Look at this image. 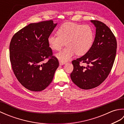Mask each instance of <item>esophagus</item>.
<instances>
[{"label": "esophagus", "mask_w": 124, "mask_h": 124, "mask_svg": "<svg viewBox=\"0 0 124 124\" xmlns=\"http://www.w3.org/2000/svg\"><path fill=\"white\" fill-rule=\"evenodd\" d=\"M59 63H60V65H63V64H65V63H63V62H59Z\"/></svg>", "instance_id": "obj_1"}]
</instances>
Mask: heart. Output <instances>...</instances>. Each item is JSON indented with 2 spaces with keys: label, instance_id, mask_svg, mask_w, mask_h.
I'll return each instance as SVG.
<instances>
[{
  "label": "heart",
  "instance_id": "1",
  "mask_svg": "<svg viewBox=\"0 0 124 124\" xmlns=\"http://www.w3.org/2000/svg\"><path fill=\"white\" fill-rule=\"evenodd\" d=\"M57 35L51 34L47 41L53 50H59L66 44L67 47L56 54L60 62L65 63L76 53L80 56L91 48L94 40L93 29L89 25L65 23L58 29Z\"/></svg>",
  "mask_w": 124,
  "mask_h": 124
}]
</instances>
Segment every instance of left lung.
<instances>
[{"label": "left lung", "mask_w": 124, "mask_h": 124, "mask_svg": "<svg viewBox=\"0 0 124 124\" xmlns=\"http://www.w3.org/2000/svg\"><path fill=\"white\" fill-rule=\"evenodd\" d=\"M96 27L93 45L88 52L73 60V70L70 74L73 83L80 88L90 89L99 86L111 71L117 51V40L107 25L97 20H91ZM86 63V67L80 65Z\"/></svg>", "instance_id": "1"}]
</instances>
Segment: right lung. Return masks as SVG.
I'll use <instances>...</instances> for the list:
<instances>
[{"label": "right lung", "mask_w": 124, "mask_h": 124, "mask_svg": "<svg viewBox=\"0 0 124 124\" xmlns=\"http://www.w3.org/2000/svg\"><path fill=\"white\" fill-rule=\"evenodd\" d=\"M57 23L52 20L31 23L13 36L9 45V58L18 81L29 90L41 91L53 80L59 65L53 55L47 38ZM48 58L46 63L44 60Z\"/></svg>", "instance_id": "add662e5"}]
</instances>
